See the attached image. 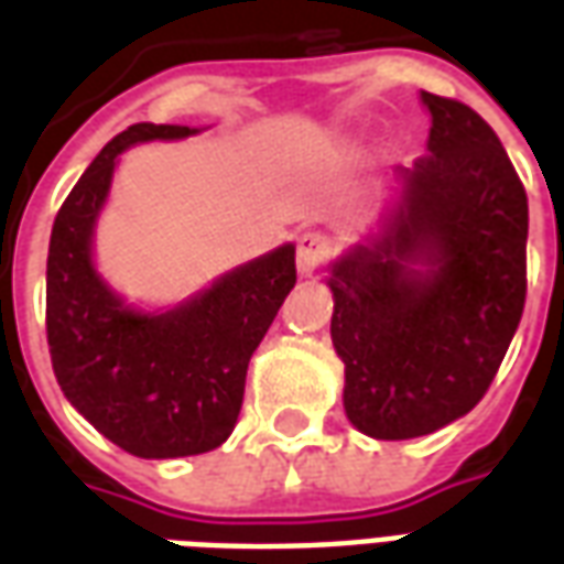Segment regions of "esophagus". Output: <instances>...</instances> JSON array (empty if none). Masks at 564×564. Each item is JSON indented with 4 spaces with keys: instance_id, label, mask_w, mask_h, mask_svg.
<instances>
[{
    "instance_id": "esophagus-1",
    "label": "esophagus",
    "mask_w": 564,
    "mask_h": 564,
    "mask_svg": "<svg viewBox=\"0 0 564 564\" xmlns=\"http://www.w3.org/2000/svg\"><path fill=\"white\" fill-rule=\"evenodd\" d=\"M332 247L329 238L323 232H305L299 238V250H295V269L299 274H314L319 265H326V259H329Z\"/></svg>"
}]
</instances>
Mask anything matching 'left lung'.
<instances>
[{
  "label": "left lung",
  "mask_w": 564,
  "mask_h": 564,
  "mask_svg": "<svg viewBox=\"0 0 564 564\" xmlns=\"http://www.w3.org/2000/svg\"><path fill=\"white\" fill-rule=\"evenodd\" d=\"M425 156L392 172L378 229L332 262L344 411L368 437L432 435L484 399L525 305L529 202L468 105L420 90Z\"/></svg>",
  "instance_id": "1"
}]
</instances>
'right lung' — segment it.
<instances>
[{"label":"right lung","instance_id":"1","mask_svg":"<svg viewBox=\"0 0 564 564\" xmlns=\"http://www.w3.org/2000/svg\"><path fill=\"white\" fill-rule=\"evenodd\" d=\"M202 129L135 123L102 148L56 214L47 250V344L59 390L141 459L220 447L245 402L247 362L295 286V245L235 265L172 307H135L96 265V226L120 153Z\"/></svg>","mask_w":564,"mask_h":564}]
</instances>
